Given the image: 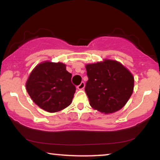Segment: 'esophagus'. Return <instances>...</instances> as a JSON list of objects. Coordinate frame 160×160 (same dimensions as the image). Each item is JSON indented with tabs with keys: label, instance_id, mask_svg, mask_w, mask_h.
<instances>
[{
	"label": "esophagus",
	"instance_id": "obj_1",
	"mask_svg": "<svg viewBox=\"0 0 160 160\" xmlns=\"http://www.w3.org/2000/svg\"><path fill=\"white\" fill-rule=\"evenodd\" d=\"M84 87H85L84 82H82L79 85H78V86H77V88H78V89H84Z\"/></svg>",
	"mask_w": 160,
	"mask_h": 160
}]
</instances>
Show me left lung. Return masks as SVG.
I'll return each mask as SVG.
<instances>
[{"label":"left lung","instance_id":"8db88e82","mask_svg":"<svg viewBox=\"0 0 160 160\" xmlns=\"http://www.w3.org/2000/svg\"><path fill=\"white\" fill-rule=\"evenodd\" d=\"M86 69L85 92L90 106L106 114L123 108L134 88L132 73L120 62L111 60L88 64Z\"/></svg>","mask_w":160,"mask_h":160}]
</instances>
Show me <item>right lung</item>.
Returning <instances> with one entry per match:
<instances>
[{
	"mask_svg": "<svg viewBox=\"0 0 160 160\" xmlns=\"http://www.w3.org/2000/svg\"><path fill=\"white\" fill-rule=\"evenodd\" d=\"M71 77L63 63L44 62L32 70L26 89L41 108L50 113L58 112L68 106L73 100L76 87Z\"/></svg>",
	"mask_w": 160,
	"mask_h": 160,
	"instance_id": "1",
	"label": "right lung"
}]
</instances>
